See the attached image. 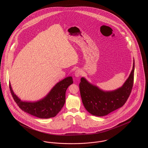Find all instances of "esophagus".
I'll return each mask as SVG.
<instances>
[{
  "instance_id": "obj_1",
  "label": "esophagus",
  "mask_w": 148,
  "mask_h": 148,
  "mask_svg": "<svg viewBox=\"0 0 148 148\" xmlns=\"http://www.w3.org/2000/svg\"><path fill=\"white\" fill-rule=\"evenodd\" d=\"M82 72L80 69H77L74 73V75L76 77H79L80 76L82 75Z\"/></svg>"
}]
</instances>
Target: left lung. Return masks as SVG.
Listing matches in <instances>:
<instances>
[{
	"label": "left lung",
	"mask_w": 148,
	"mask_h": 148,
	"mask_svg": "<svg viewBox=\"0 0 148 148\" xmlns=\"http://www.w3.org/2000/svg\"><path fill=\"white\" fill-rule=\"evenodd\" d=\"M133 69L123 85L113 91L105 92L82 77L79 84L80 95L86 110L92 115L103 116L124 105L130 96L134 83Z\"/></svg>",
	"instance_id": "obj_1"
}]
</instances>
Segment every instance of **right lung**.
I'll use <instances>...</instances> for the list:
<instances>
[{"instance_id": "1", "label": "right lung", "mask_w": 148, "mask_h": 148, "mask_svg": "<svg viewBox=\"0 0 148 148\" xmlns=\"http://www.w3.org/2000/svg\"><path fill=\"white\" fill-rule=\"evenodd\" d=\"M73 83V78L68 77L58 83L44 98L35 102L23 101L13 91L10 83L9 89L15 102L26 113L42 119L56 116L65 102V92L68 86Z\"/></svg>"}]
</instances>
